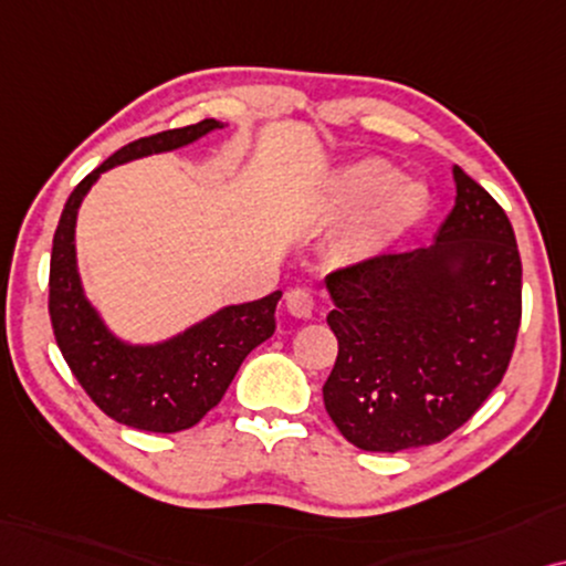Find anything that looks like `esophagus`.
Returning <instances> with one entry per match:
<instances>
[{
	"label": "esophagus",
	"instance_id": "34e87169",
	"mask_svg": "<svg viewBox=\"0 0 566 566\" xmlns=\"http://www.w3.org/2000/svg\"><path fill=\"white\" fill-rule=\"evenodd\" d=\"M287 311L295 315V318H311L313 315V295L303 287H295L287 292Z\"/></svg>",
	"mask_w": 566,
	"mask_h": 566
}]
</instances>
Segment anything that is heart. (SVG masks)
Instances as JSON below:
<instances>
[{
    "label": "heart",
    "mask_w": 566,
    "mask_h": 566,
    "mask_svg": "<svg viewBox=\"0 0 566 566\" xmlns=\"http://www.w3.org/2000/svg\"><path fill=\"white\" fill-rule=\"evenodd\" d=\"M427 205L424 186L417 180H396V170L378 157L346 165L334 184L336 212L354 214L368 207L346 243V251L357 259L406 235L427 214Z\"/></svg>",
    "instance_id": "1"
}]
</instances>
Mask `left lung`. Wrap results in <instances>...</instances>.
I'll use <instances>...</instances> for the list:
<instances>
[{"mask_svg": "<svg viewBox=\"0 0 566 566\" xmlns=\"http://www.w3.org/2000/svg\"><path fill=\"white\" fill-rule=\"evenodd\" d=\"M455 207L434 243L326 276L338 357L323 403L370 453L434 446L465 424L507 370L523 266L504 209L453 168Z\"/></svg>", "mask_w": 566, "mask_h": 566, "instance_id": "1", "label": "left lung"}]
</instances>
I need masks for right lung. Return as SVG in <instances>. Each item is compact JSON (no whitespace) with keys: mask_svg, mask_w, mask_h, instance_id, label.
I'll use <instances>...</instances> for the list:
<instances>
[{"mask_svg":"<svg viewBox=\"0 0 566 566\" xmlns=\"http://www.w3.org/2000/svg\"><path fill=\"white\" fill-rule=\"evenodd\" d=\"M224 126L205 118L120 147L74 188L54 232L49 313L56 344L85 394L118 424L165 434L199 424L222 401L248 354L276 331L279 290L253 303L224 305L163 342L134 344L103 321L82 287L74 230L82 201L97 178L116 165L193 145Z\"/></svg>","mask_w":566,"mask_h":566,"instance_id":"1","label":"right lung"}]
</instances>
